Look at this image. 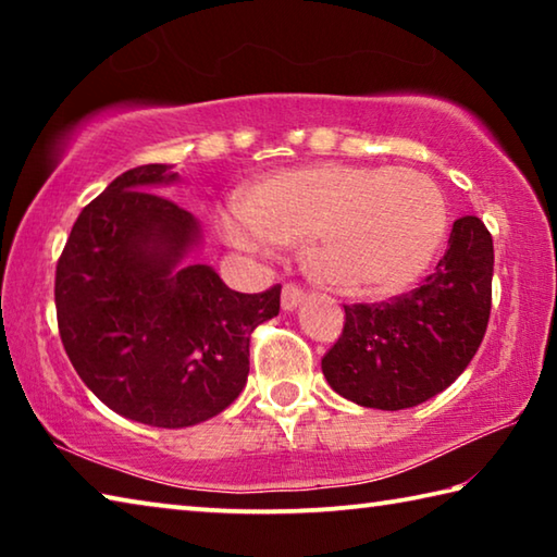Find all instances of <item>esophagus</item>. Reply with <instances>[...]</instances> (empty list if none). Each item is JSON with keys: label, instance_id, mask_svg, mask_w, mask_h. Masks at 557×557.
I'll return each instance as SVG.
<instances>
[{"label": "esophagus", "instance_id": "obj_1", "mask_svg": "<svg viewBox=\"0 0 557 557\" xmlns=\"http://www.w3.org/2000/svg\"><path fill=\"white\" fill-rule=\"evenodd\" d=\"M301 301H305V289H299L297 285L282 287V309H285V312L297 309Z\"/></svg>", "mask_w": 557, "mask_h": 557}]
</instances>
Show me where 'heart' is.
<instances>
[{"instance_id": "b5f03b06", "label": "heart", "mask_w": 557, "mask_h": 557, "mask_svg": "<svg viewBox=\"0 0 557 557\" xmlns=\"http://www.w3.org/2000/svg\"><path fill=\"white\" fill-rule=\"evenodd\" d=\"M215 223L225 243L252 256L309 240L317 282L346 297L391 299L437 258L447 203L418 169L314 164L256 178Z\"/></svg>"}]
</instances>
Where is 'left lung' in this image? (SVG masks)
<instances>
[{"mask_svg": "<svg viewBox=\"0 0 557 557\" xmlns=\"http://www.w3.org/2000/svg\"><path fill=\"white\" fill-rule=\"evenodd\" d=\"M492 277V233L476 215H461L425 285L381 305L344 307V332L322 358L326 383L342 398L375 410L435 398L482 346Z\"/></svg>", "mask_w": 557, "mask_h": 557, "instance_id": "left-lung-1", "label": "left lung"}]
</instances>
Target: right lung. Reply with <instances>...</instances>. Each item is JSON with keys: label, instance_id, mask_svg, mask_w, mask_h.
Instances as JSON below:
<instances>
[{"label": "right lung", "instance_id": "obj_1", "mask_svg": "<svg viewBox=\"0 0 557 557\" xmlns=\"http://www.w3.org/2000/svg\"><path fill=\"white\" fill-rule=\"evenodd\" d=\"M169 164L120 174L73 223L55 265V314L65 354L98 400L152 428H191L245 388L250 334L277 317L280 285L231 289L191 262L201 225L159 186Z\"/></svg>", "mask_w": 557, "mask_h": 557}]
</instances>
